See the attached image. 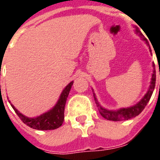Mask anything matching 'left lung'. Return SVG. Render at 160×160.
<instances>
[{
	"instance_id": "obj_1",
	"label": "left lung",
	"mask_w": 160,
	"mask_h": 160,
	"mask_svg": "<svg viewBox=\"0 0 160 160\" xmlns=\"http://www.w3.org/2000/svg\"><path fill=\"white\" fill-rule=\"evenodd\" d=\"M135 27V34L137 36H139L141 38L142 41H144L145 42V44L147 45V46H149V49L150 52H151V49H150V46H149V44L147 41V39L144 36V35L142 34V32L139 30V28L137 26H134ZM152 55V53H151ZM155 81H156V75H155V68H154V65L153 64V73H152L151 76V80L149 82V89L147 90L146 94L144 95V97L142 98L141 100H139V102L135 104V105H132L130 107H127V108H119L118 109H105V107H103L102 105H100V102L98 101L97 98H96V95H95V92H94V90H93V95H94V98H95V104L97 105L98 109H99V112L100 114H101V116L104 117L105 119H108V120H111V121H121V120H128V119H130L134 117L139 115L143 109H144V107L146 106L148 102L150 100L151 98V95L153 94V91L154 90V87H155Z\"/></svg>"
}]
</instances>
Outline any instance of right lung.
Listing matches in <instances>:
<instances>
[{
  "label": "right lung",
  "instance_id": "add662e5",
  "mask_svg": "<svg viewBox=\"0 0 160 160\" xmlns=\"http://www.w3.org/2000/svg\"><path fill=\"white\" fill-rule=\"evenodd\" d=\"M74 81L69 83L63 91L60 94L59 100L53 108H51L46 113L41 114V115L36 117H27L22 114L20 111L15 108L11 101H9L11 107L13 108L15 112L20 117V119L23 121L24 124H27L29 127L33 128L38 130H50V129H55L61 126L64 122V112H65V106L68 95L70 91L71 86Z\"/></svg>",
  "mask_w": 160,
  "mask_h": 160
}]
</instances>
